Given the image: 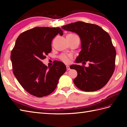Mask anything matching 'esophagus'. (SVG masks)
I'll list each match as a JSON object with an SVG mask.
<instances>
[{"mask_svg":"<svg viewBox=\"0 0 127 127\" xmlns=\"http://www.w3.org/2000/svg\"><path fill=\"white\" fill-rule=\"evenodd\" d=\"M66 69H67V70H69L70 69V66H69V65H66Z\"/></svg>","mask_w":127,"mask_h":127,"instance_id":"esophagus-1","label":"esophagus"}]
</instances>
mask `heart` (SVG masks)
<instances>
[{
    "mask_svg": "<svg viewBox=\"0 0 127 127\" xmlns=\"http://www.w3.org/2000/svg\"><path fill=\"white\" fill-rule=\"evenodd\" d=\"M68 36H77L75 34H70L69 35H68ZM61 59L62 61H63L64 62H65V63H68L69 61V57L68 56H66L65 55H62L61 56Z\"/></svg>",
    "mask_w": 127,
    "mask_h": 127,
    "instance_id": "1",
    "label": "heart"
}]
</instances>
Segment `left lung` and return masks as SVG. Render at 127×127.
Returning a JSON list of instances; mask_svg holds the SVG:
<instances>
[{"mask_svg": "<svg viewBox=\"0 0 127 127\" xmlns=\"http://www.w3.org/2000/svg\"><path fill=\"white\" fill-rule=\"evenodd\" d=\"M62 28L80 36L81 50L75 62H82L83 64L90 62L88 67L77 64L70 66L77 72L74 80L75 85L85 92L95 91L103 87L115 70L116 50L109 34L100 27L81 21L62 26Z\"/></svg>", "mask_w": 127, "mask_h": 127, "instance_id": "obj_1", "label": "left lung"}]
</instances>
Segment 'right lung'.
<instances>
[{
    "mask_svg": "<svg viewBox=\"0 0 127 127\" xmlns=\"http://www.w3.org/2000/svg\"><path fill=\"white\" fill-rule=\"evenodd\" d=\"M61 28L37 27L21 33L11 53L13 74L25 90L37 97L48 95L55 90L66 71L63 62L55 61L47 67L42 62L51 52V42Z\"/></svg>",
    "mask_w": 127,
    "mask_h": 127,
    "instance_id": "1",
    "label": "right lung"
}]
</instances>
